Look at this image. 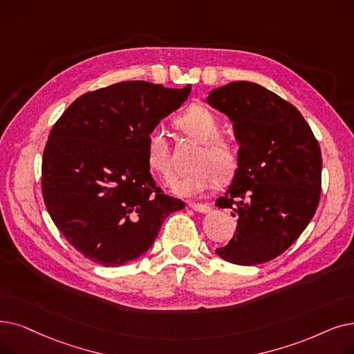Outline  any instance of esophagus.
<instances>
[{"label": "esophagus", "instance_id": "esophagus-1", "mask_svg": "<svg viewBox=\"0 0 354 354\" xmlns=\"http://www.w3.org/2000/svg\"><path fill=\"white\" fill-rule=\"evenodd\" d=\"M188 207L196 212H201V214H207L211 211V207L208 204H201V203H189Z\"/></svg>", "mask_w": 354, "mask_h": 354}]
</instances>
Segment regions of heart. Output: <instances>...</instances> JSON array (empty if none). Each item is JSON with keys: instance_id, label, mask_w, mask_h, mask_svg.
<instances>
[{"instance_id": "1", "label": "heart", "mask_w": 354, "mask_h": 354, "mask_svg": "<svg viewBox=\"0 0 354 354\" xmlns=\"http://www.w3.org/2000/svg\"><path fill=\"white\" fill-rule=\"evenodd\" d=\"M176 126L191 139L201 143V149L192 162V171L172 180L171 187L175 194L182 196L198 195L211 188L215 179L227 180L234 175L237 151L232 143L220 137V120L208 106L191 105L178 117ZM146 159L151 171L165 180L172 176L171 147L166 133L160 127L151 129L147 134Z\"/></svg>"}]
</instances>
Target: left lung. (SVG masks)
Masks as SVG:
<instances>
[{
  "mask_svg": "<svg viewBox=\"0 0 354 354\" xmlns=\"http://www.w3.org/2000/svg\"><path fill=\"white\" fill-rule=\"evenodd\" d=\"M207 102L233 121L240 143L232 185L215 205L237 218L233 239L215 250L230 263L269 262L294 243L317 211L321 149L290 102L265 86L230 82Z\"/></svg>",
  "mask_w": 354,
  "mask_h": 354,
  "instance_id": "1",
  "label": "left lung"
}]
</instances>
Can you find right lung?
Masks as SVG:
<instances>
[{
    "instance_id": "add662e5",
    "label": "right lung",
    "mask_w": 354,
    "mask_h": 354,
    "mask_svg": "<svg viewBox=\"0 0 354 354\" xmlns=\"http://www.w3.org/2000/svg\"><path fill=\"white\" fill-rule=\"evenodd\" d=\"M189 92L118 82L81 95L55 122L43 151V199L59 232L92 262H133L167 215L185 208L151 178L146 139Z\"/></svg>"
}]
</instances>
